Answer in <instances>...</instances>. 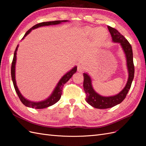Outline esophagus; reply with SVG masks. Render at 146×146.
I'll list each match as a JSON object with an SVG mask.
<instances>
[{"instance_id":"esophagus-1","label":"esophagus","mask_w":146,"mask_h":146,"mask_svg":"<svg viewBox=\"0 0 146 146\" xmlns=\"http://www.w3.org/2000/svg\"><path fill=\"white\" fill-rule=\"evenodd\" d=\"M83 66L82 64H78L77 65V70H78V71L82 72L83 71Z\"/></svg>"}]
</instances>
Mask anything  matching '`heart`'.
Here are the masks:
<instances>
[{"instance_id":"b5f03b06","label":"heart","mask_w":146,"mask_h":146,"mask_svg":"<svg viewBox=\"0 0 146 146\" xmlns=\"http://www.w3.org/2000/svg\"><path fill=\"white\" fill-rule=\"evenodd\" d=\"M80 32L87 37L93 36L95 40L98 41H103L107 36V31L104 28L85 27L80 30Z\"/></svg>"}]
</instances>
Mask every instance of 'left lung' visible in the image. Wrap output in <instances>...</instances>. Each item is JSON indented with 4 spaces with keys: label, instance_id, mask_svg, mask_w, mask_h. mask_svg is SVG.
<instances>
[{
    "label": "left lung",
    "instance_id": "8db88e82",
    "mask_svg": "<svg viewBox=\"0 0 146 146\" xmlns=\"http://www.w3.org/2000/svg\"><path fill=\"white\" fill-rule=\"evenodd\" d=\"M108 29L112 37L113 42L120 44L124 52L126 57L129 77L125 87L120 92L114 96L106 97L101 96L95 91L92 85V80L90 76L87 73H83V89L86 95V101L92 107L99 109L110 108L121 103L125 98L128 92L130 89L135 73L133 52L130 43L116 29L110 26H108Z\"/></svg>",
    "mask_w": 146,
    "mask_h": 146
}]
</instances>
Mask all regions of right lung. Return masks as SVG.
Returning <instances> with one entry per match:
<instances>
[{"label": "right lung", "mask_w": 146, "mask_h": 146, "mask_svg": "<svg viewBox=\"0 0 146 146\" xmlns=\"http://www.w3.org/2000/svg\"><path fill=\"white\" fill-rule=\"evenodd\" d=\"M68 21H69L63 20V21L43 22V23L36 24L35 25L33 26L32 28L29 29L27 32L25 33L24 37L23 38V39H22V40L24 39V38L27 36L28 34H29L32 30L37 29L38 27H43V26L60 24L62 23H66V22H68ZM18 47H19V45H17L16 48L15 53H14V56H13V61H12V64H11V74L12 81L13 83V85H14V87H15V91L16 92L17 96H18L19 98L20 99L21 101L22 102V103H23L25 106H26V107L32 108H35V109L45 108H47L48 107H50V106L54 105L61 98V94H62V92H63L62 91L63 87L64 84L67 82L70 78L72 77V76L76 72L77 69V66H74V67L71 70H70L69 72H68L66 74H64V76L61 77V78L60 79L58 83H57L56 87L55 88L54 91H53L51 95L48 97V98H47L46 100H44L40 101V102L30 101L29 100H27V99H25L24 97L21 94V93L18 89V88H17V86L16 85V78H15V68H16V54H17V48H18Z\"/></svg>", "instance_id": "1"}]
</instances>
